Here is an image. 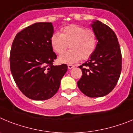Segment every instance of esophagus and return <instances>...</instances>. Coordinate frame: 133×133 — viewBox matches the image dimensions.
I'll use <instances>...</instances> for the list:
<instances>
[{"label": "esophagus", "mask_w": 133, "mask_h": 133, "mask_svg": "<svg viewBox=\"0 0 133 133\" xmlns=\"http://www.w3.org/2000/svg\"><path fill=\"white\" fill-rule=\"evenodd\" d=\"M74 67V65H71V64H68V69H71V68H73Z\"/></svg>", "instance_id": "obj_1"}]
</instances>
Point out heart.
Wrapping results in <instances>:
<instances>
[{"mask_svg": "<svg viewBox=\"0 0 133 133\" xmlns=\"http://www.w3.org/2000/svg\"><path fill=\"white\" fill-rule=\"evenodd\" d=\"M50 43L57 54H62L68 47L70 50L59 57L63 63H74L82 59H89L94 54L97 45V38L93 30L77 25H70L61 30V34L54 33L51 36Z\"/></svg>", "mask_w": 133, "mask_h": 133, "instance_id": "obj_1", "label": "heart"}]
</instances>
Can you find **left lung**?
<instances>
[{
    "label": "left lung",
    "mask_w": 133,
    "mask_h": 133,
    "mask_svg": "<svg viewBox=\"0 0 133 133\" xmlns=\"http://www.w3.org/2000/svg\"><path fill=\"white\" fill-rule=\"evenodd\" d=\"M96 35V48L87 62L79 68L82 71L78 82L81 92L90 98L107 95L116 86L122 70V55L116 34L99 21L91 25Z\"/></svg>",
    "instance_id": "8db88e82"
}]
</instances>
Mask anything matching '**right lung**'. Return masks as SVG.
Returning a JSON list of instances; mask_svg holds the SVG:
<instances>
[{
  "label": "right lung",
  "mask_w": 133,
  "mask_h": 133,
  "mask_svg": "<svg viewBox=\"0 0 133 133\" xmlns=\"http://www.w3.org/2000/svg\"><path fill=\"white\" fill-rule=\"evenodd\" d=\"M51 23H36L18 33L12 42L10 67L21 92L35 100L54 96L59 88L68 65H54L57 55L50 43Z\"/></svg>",
  "instance_id": "obj_1"
}]
</instances>
